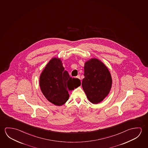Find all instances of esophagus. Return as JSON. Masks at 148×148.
<instances>
[{"label":"esophagus","mask_w":148,"mask_h":148,"mask_svg":"<svg viewBox=\"0 0 148 148\" xmlns=\"http://www.w3.org/2000/svg\"><path fill=\"white\" fill-rule=\"evenodd\" d=\"M77 79H79L81 80V77H80V75H77Z\"/></svg>","instance_id":"obj_1"}]
</instances>
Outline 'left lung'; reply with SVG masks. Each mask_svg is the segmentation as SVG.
Wrapping results in <instances>:
<instances>
[{"instance_id":"left-lung-1","label":"left lung","mask_w":148,"mask_h":148,"mask_svg":"<svg viewBox=\"0 0 148 148\" xmlns=\"http://www.w3.org/2000/svg\"><path fill=\"white\" fill-rule=\"evenodd\" d=\"M82 86L87 98L93 104L103 100L110 92L112 79L108 68L98 59H90L84 64Z\"/></svg>"}]
</instances>
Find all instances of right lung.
Returning <instances> with one entry per match:
<instances>
[{
	"mask_svg": "<svg viewBox=\"0 0 148 148\" xmlns=\"http://www.w3.org/2000/svg\"><path fill=\"white\" fill-rule=\"evenodd\" d=\"M80 85V79L70 77L60 59L56 58L48 62L40 75L41 91L47 100L56 106L66 103L69 97L68 91Z\"/></svg>",
	"mask_w": 148,
	"mask_h": 148,
	"instance_id": "add662e5",
	"label": "right lung"
}]
</instances>
